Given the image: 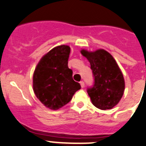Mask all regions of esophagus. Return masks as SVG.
<instances>
[{"label": "esophagus", "instance_id": "34e87169", "mask_svg": "<svg viewBox=\"0 0 146 146\" xmlns=\"http://www.w3.org/2000/svg\"><path fill=\"white\" fill-rule=\"evenodd\" d=\"M80 85H81V87L82 88H84V82H80Z\"/></svg>", "mask_w": 146, "mask_h": 146}]
</instances>
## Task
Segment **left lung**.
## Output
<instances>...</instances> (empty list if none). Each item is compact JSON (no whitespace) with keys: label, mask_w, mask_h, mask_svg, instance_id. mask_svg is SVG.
<instances>
[{"label":"left lung","mask_w":146,"mask_h":146,"mask_svg":"<svg viewBox=\"0 0 146 146\" xmlns=\"http://www.w3.org/2000/svg\"><path fill=\"white\" fill-rule=\"evenodd\" d=\"M90 63L95 84L87 90L92 103L100 110H110L121 100L125 90V80L113 56L100 48L95 51H80Z\"/></svg>","instance_id":"1"}]
</instances>
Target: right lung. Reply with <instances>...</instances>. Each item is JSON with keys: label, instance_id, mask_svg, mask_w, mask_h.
I'll list each match as a JSON object with an SVG mask.
<instances>
[{"label": "right lung", "instance_id": "right-lung-1", "mask_svg": "<svg viewBox=\"0 0 146 146\" xmlns=\"http://www.w3.org/2000/svg\"><path fill=\"white\" fill-rule=\"evenodd\" d=\"M69 53V46H57L41 57L34 70V94L46 108L52 110L66 105L81 88L72 79V70L68 67Z\"/></svg>", "mask_w": 146, "mask_h": 146}]
</instances>
